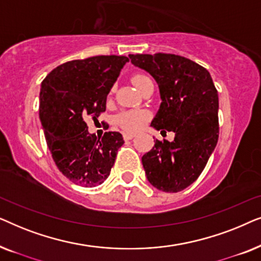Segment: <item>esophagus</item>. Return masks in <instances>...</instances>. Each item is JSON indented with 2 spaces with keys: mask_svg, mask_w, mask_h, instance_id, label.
I'll return each mask as SVG.
<instances>
[{
  "mask_svg": "<svg viewBox=\"0 0 261 261\" xmlns=\"http://www.w3.org/2000/svg\"><path fill=\"white\" fill-rule=\"evenodd\" d=\"M134 137H135L134 133H123L124 140H130V139H133Z\"/></svg>",
  "mask_w": 261,
  "mask_h": 261,
  "instance_id": "1",
  "label": "esophagus"
}]
</instances>
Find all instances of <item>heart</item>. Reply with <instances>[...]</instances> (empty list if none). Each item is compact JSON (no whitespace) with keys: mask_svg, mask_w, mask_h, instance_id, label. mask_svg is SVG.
I'll return each instance as SVG.
<instances>
[{"mask_svg":"<svg viewBox=\"0 0 261 261\" xmlns=\"http://www.w3.org/2000/svg\"><path fill=\"white\" fill-rule=\"evenodd\" d=\"M132 83L141 91L146 85L153 82L147 74L137 73L132 77ZM110 92H113V90ZM148 119L149 114L146 110H124L116 116V123L126 132H137L145 126Z\"/></svg>","mask_w":261,"mask_h":261,"instance_id":"1","label":"heart"}]
</instances>
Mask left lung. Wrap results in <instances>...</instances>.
Here are the masks:
<instances>
[{"instance_id":"left-lung-1","label":"left lung","mask_w":261,"mask_h":261,"mask_svg":"<svg viewBox=\"0 0 261 261\" xmlns=\"http://www.w3.org/2000/svg\"><path fill=\"white\" fill-rule=\"evenodd\" d=\"M159 85L163 102L151 126L174 132V140H155L142 156L149 183L179 192L199 177L219 140V95L208 70L171 53L129 55ZM165 132V130H163Z\"/></svg>"}]
</instances>
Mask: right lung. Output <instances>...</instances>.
<instances>
[{"mask_svg": "<svg viewBox=\"0 0 261 261\" xmlns=\"http://www.w3.org/2000/svg\"><path fill=\"white\" fill-rule=\"evenodd\" d=\"M128 60L124 56L71 60L42 81L39 116L46 141L57 167L74 184H102L124 144L119 132L97 139L88 132L85 119L106 112L107 95Z\"/></svg>", "mask_w": 261, "mask_h": 261, "instance_id": "right-lung-1", "label": "right lung"}]
</instances>
